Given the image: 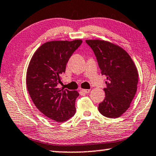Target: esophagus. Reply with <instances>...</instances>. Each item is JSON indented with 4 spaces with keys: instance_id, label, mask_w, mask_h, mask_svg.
<instances>
[{
    "instance_id": "esophagus-1",
    "label": "esophagus",
    "mask_w": 156,
    "mask_h": 156,
    "mask_svg": "<svg viewBox=\"0 0 156 156\" xmlns=\"http://www.w3.org/2000/svg\"><path fill=\"white\" fill-rule=\"evenodd\" d=\"M81 91H82V92H83V93H89V92L90 91V89H81Z\"/></svg>"
}]
</instances>
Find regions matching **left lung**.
I'll return each instance as SVG.
<instances>
[{"label": "left lung", "mask_w": 156, "mask_h": 156, "mask_svg": "<svg viewBox=\"0 0 156 156\" xmlns=\"http://www.w3.org/2000/svg\"><path fill=\"white\" fill-rule=\"evenodd\" d=\"M94 51L101 74L106 76L105 97L98 105L103 115L117 118L125 113L134 98L138 84V72L127 52L107 41L86 40Z\"/></svg>", "instance_id": "1"}]
</instances>
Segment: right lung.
Masks as SVG:
<instances>
[{
	"label": "right lung",
	"mask_w": 156,
	"mask_h": 156,
	"mask_svg": "<svg viewBox=\"0 0 156 156\" xmlns=\"http://www.w3.org/2000/svg\"><path fill=\"white\" fill-rule=\"evenodd\" d=\"M82 41H51L42 44L31 58L27 71V87L36 107L45 116L58 122L75 113L76 91L58 88L60 75Z\"/></svg>",
	"instance_id": "right-lung-1"
}]
</instances>
